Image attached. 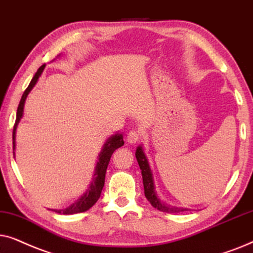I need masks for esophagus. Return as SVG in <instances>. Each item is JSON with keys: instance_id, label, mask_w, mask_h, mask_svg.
<instances>
[{"instance_id": "obj_1", "label": "esophagus", "mask_w": 253, "mask_h": 253, "mask_svg": "<svg viewBox=\"0 0 253 253\" xmlns=\"http://www.w3.org/2000/svg\"><path fill=\"white\" fill-rule=\"evenodd\" d=\"M140 139H141V132L140 130H135V129L129 130L126 137L127 142L128 143H136Z\"/></svg>"}]
</instances>
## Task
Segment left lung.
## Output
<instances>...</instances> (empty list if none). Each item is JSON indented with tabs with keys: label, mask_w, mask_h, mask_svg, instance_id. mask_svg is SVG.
I'll return each instance as SVG.
<instances>
[{
	"label": "left lung",
	"mask_w": 253,
	"mask_h": 253,
	"mask_svg": "<svg viewBox=\"0 0 253 253\" xmlns=\"http://www.w3.org/2000/svg\"><path fill=\"white\" fill-rule=\"evenodd\" d=\"M135 156H136L137 163H139V167L141 169V173H142L144 195H146L147 200L151 204V206H153L154 208H156V210H158V211H163V213H168V214H176V213H180V211H187L186 208H178V207L168 206L167 204L162 203L160 198L157 197L156 192H155L153 173H151L149 163H148L146 155H144V153H143L142 147H137Z\"/></svg>",
	"instance_id": "1"
}]
</instances>
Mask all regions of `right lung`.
I'll return each instance as SVG.
<instances>
[{
    "mask_svg": "<svg viewBox=\"0 0 253 253\" xmlns=\"http://www.w3.org/2000/svg\"><path fill=\"white\" fill-rule=\"evenodd\" d=\"M45 68V65H42V67H39V69L37 70L36 75L33 76V79L30 82L29 86L26 87V90L23 93L21 102H19L18 109H17V114H16V123L15 126H13V132H12V144H13V151H15V147H16V129L17 126H18L19 120L23 117V111H24V104H25V99L28 97L29 92L31 91L32 87L36 85V83L38 82L39 76L42 75V70ZM121 146H124V139H123V134H116V135L111 136L107 139L105 144L103 146V149L100 151V154L98 155V162L96 164V169H95V174L92 177V181L90 184L87 191L84 193L82 197L80 198L79 200L75 201L73 205H70L69 207L65 208V210H56L54 211L59 214H65V215H69V214H77V213H83V211H86L87 210H90L93 205L97 203V200L99 199L100 193H102V190L104 187V183H105V173H106V169L107 166L110 163V158L112 156V154L114 153V150L120 148ZM13 156H15V153H13Z\"/></svg>",
    "mask_w": 253,
    "mask_h": 253,
    "instance_id": "right-lung-1",
    "label": "right lung"
}]
</instances>
